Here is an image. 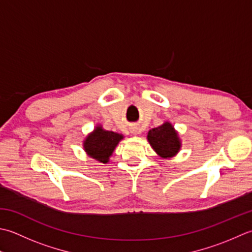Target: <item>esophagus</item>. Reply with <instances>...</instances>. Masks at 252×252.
Segmentation results:
<instances>
[{"label":"esophagus","instance_id":"obj_1","mask_svg":"<svg viewBox=\"0 0 252 252\" xmlns=\"http://www.w3.org/2000/svg\"><path fill=\"white\" fill-rule=\"evenodd\" d=\"M130 131H131L132 133H137V132H138V128H136V127H131V128H130Z\"/></svg>","mask_w":252,"mask_h":252}]
</instances>
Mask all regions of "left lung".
<instances>
[{
	"label": "left lung",
	"instance_id": "8db88e82",
	"mask_svg": "<svg viewBox=\"0 0 252 252\" xmlns=\"http://www.w3.org/2000/svg\"><path fill=\"white\" fill-rule=\"evenodd\" d=\"M147 139L157 155L162 158H174L182 148L178 131L168 121L149 130Z\"/></svg>",
	"mask_w": 252,
	"mask_h": 252
}]
</instances>
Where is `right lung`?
<instances>
[{"label":"right lung","mask_w":252,"mask_h":252,"mask_svg":"<svg viewBox=\"0 0 252 252\" xmlns=\"http://www.w3.org/2000/svg\"><path fill=\"white\" fill-rule=\"evenodd\" d=\"M123 139L124 136L122 133L105 130L101 124H96L94 129L86 136L83 147L89 158L101 163H107L110 162L115 148Z\"/></svg>","instance_id":"1"}]
</instances>
